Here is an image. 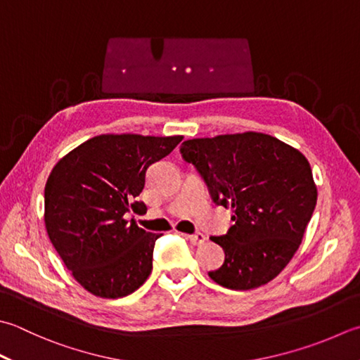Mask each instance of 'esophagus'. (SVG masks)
I'll use <instances>...</instances> for the list:
<instances>
[{
  "instance_id": "1",
  "label": "esophagus",
  "mask_w": 360,
  "mask_h": 360,
  "mask_svg": "<svg viewBox=\"0 0 360 360\" xmlns=\"http://www.w3.org/2000/svg\"><path fill=\"white\" fill-rule=\"evenodd\" d=\"M188 240L193 245H201V243H204V240H206V236H204L202 232H195V234L188 236Z\"/></svg>"
}]
</instances>
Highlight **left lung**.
I'll use <instances>...</instances> for the list:
<instances>
[{
    "instance_id": "1",
    "label": "left lung",
    "mask_w": 360,
    "mask_h": 360,
    "mask_svg": "<svg viewBox=\"0 0 360 360\" xmlns=\"http://www.w3.org/2000/svg\"><path fill=\"white\" fill-rule=\"evenodd\" d=\"M181 154L217 206L234 212L226 234L210 237L224 251L210 279L231 290L270 283L300 248L314 214L316 187L307 159L262 132L186 140Z\"/></svg>"
}]
</instances>
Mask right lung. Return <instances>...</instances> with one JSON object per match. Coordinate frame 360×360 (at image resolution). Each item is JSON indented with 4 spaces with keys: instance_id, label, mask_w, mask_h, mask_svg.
<instances>
[{
    "instance_id": "obj_1",
    "label": "right lung",
    "mask_w": 360,
    "mask_h": 360,
    "mask_svg": "<svg viewBox=\"0 0 360 360\" xmlns=\"http://www.w3.org/2000/svg\"><path fill=\"white\" fill-rule=\"evenodd\" d=\"M182 136L103 134L62 158L45 186L49 240L73 278L100 298L136 292L153 270V234L128 221L146 209L137 196L148 167L170 154Z\"/></svg>"
}]
</instances>
